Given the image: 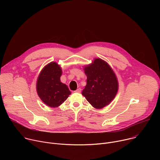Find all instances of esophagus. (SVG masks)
Masks as SVG:
<instances>
[{
  "instance_id": "obj_1",
  "label": "esophagus",
  "mask_w": 160,
  "mask_h": 160,
  "mask_svg": "<svg viewBox=\"0 0 160 160\" xmlns=\"http://www.w3.org/2000/svg\"><path fill=\"white\" fill-rule=\"evenodd\" d=\"M81 88H77L75 91V92H78V93H80V92H81Z\"/></svg>"
}]
</instances>
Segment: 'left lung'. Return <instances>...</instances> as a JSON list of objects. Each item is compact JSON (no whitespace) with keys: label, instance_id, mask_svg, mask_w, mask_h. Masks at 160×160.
Masks as SVG:
<instances>
[{"label":"left lung","instance_id":"obj_1","mask_svg":"<svg viewBox=\"0 0 160 160\" xmlns=\"http://www.w3.org/2000/svg\"><path fill=\"white\" fill-rule=\"evenodd\" d=\"M87 85L82 94L96 109L108 105L115 98L118 90L117 78L110 66L96 58L84 67Z\"/></svg>","mask_w":160,"mask_h":160}]
</instances>
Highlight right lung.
Masks as SVG:
<instances>
[{
  "mask_svg": "<svg viewBox=\"0 0 160 160\" xmlns=\"http://www.w3.org/2000/svg\"><path fill=\"white\" fill-rule=\"evenodd\" d=\"M62 70L51 62L42 70L37 82V91L41 100L49 107L57 108L71 94L67 85L60 80Z\"/></svg>",
  "mask_w": 160,
  "mask_h": 160,
  "instance_id": "add662e5",
  "label": "right lung"
}]
</instances>
